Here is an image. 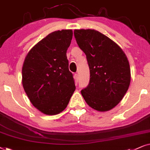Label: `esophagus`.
I'll return each instance as SVG.
<instances>
[{
    "label": "esophagus",
    "instance_id": "1",
    "mask_svg": "<svg viewBox=\"0 0 150 150\" xmlns=\"http://www.w3.org/2000/svg\"><path fill=\"white\" fill-rule=\"evenodd\" d=\"M74 78H75V80L77 81V79H78V74L75 73V75H74Z\"/></svg>",
    "mask_w": 150,
    "mask_h": 150
}]
</instances>
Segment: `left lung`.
I'll return each instance as SVG.
<instances>
[{
	"instance_id": "obj_1",
	"label": "left lung",
	"mask_w": 150,
	"mask_h": 150,
	"mask_svg": "<svg viewBox=\"0 0 150 150\" xmlns=\"http://www.w3.org/2000/svg\"><path fill=\"white\" fill-rule=\"evenodd\" d=\"M74 35L86 55L91 74L81 95L92 108L110 110L121 101L130 83L126 55L115 42L94 29L75 30Z\"/></svg>"
}]
</instances>
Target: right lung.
<instances>
[{"mask_svg":"<svg viewBox=\"0 0 150 150\" xmlns=\"http://www.w3.org/2000/svg\"><path fill=\"white\" fill-rule=\"evenodd\" d=\"M72 38V30L53 32L30 50L24 62V89L32 104L46 115L63 111L75 90L67 57Z\"/></svg>","mask_w":150,"mask_h":150,"instance_id":"obj_1","label":"right lung"}]
</instances>
